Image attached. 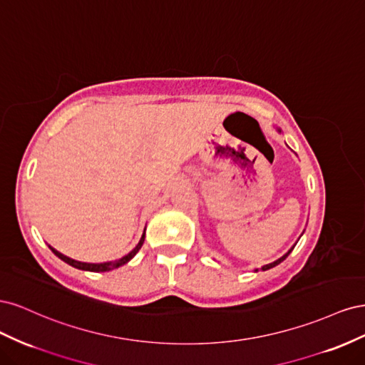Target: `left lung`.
Returning a JSON list of instances; mask_svg holds the SVG:
<instances>
[{
	"instance_id": "obj_1",
	"label": "left lung",
	"mask_w": 365,
	"mask_h": 365,
	"mask_svg": "<svg viewBox=\"0 0 365 365\" xmlns=\"http://www.w3.org/2000/svg\"><path fill=\"white\" fill-rule=\"evenodd\" d=\"M277 130H279V132H282V129H279V128H277ZM298 239H300V237H298ZM295 245H297V242H295V244H294V245H292V247H291V248L288 250V252H284V254H283V256H282V257H279L277 260H274V262H271V263H268V264H263V267H262L260 269H262V271H267V269H271V268H274V267H277V264H279V263H282V262H283V260H284L286 257H288V256H289V254L292 252V250H294V247H295ZM254 271H256V272H257L259 269H254Z\"/></svg>"
}]
</instances>
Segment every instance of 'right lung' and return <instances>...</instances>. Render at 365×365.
<instances>
[{"label": "right lung", "mask_w": 365, "mask_h": 365, "mask_svg": "<svg viewBox=\"0 0 365 365\" xmlns=\"http://www.w3.org/2000/svg\"><path fill=\"white\" fill-rule=\"evenodd\" d=\"M145 231H146V228H145ZM145 231H143V235H141V239H140V242L137 244V247L132 250L129 254H126V256H123L121 259H117V260H113V262H103V263H88V262H79V260H74V259H71V257H68V256H65V254H62V252H59L58 250H54L53 247H50L48 245V248L56 254V256L61 259V260H63L65 263H68V264H71V267H74V268H77V269H82V271H91V272H106V271H111V269H115V268H118V267H121V264H125V263H128L132 257L135 256V254L140 251V248L143 247V242H145Z\"/></svg>", "instance_id": "obj_1"}]
</instances>
